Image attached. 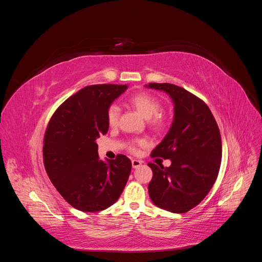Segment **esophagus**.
<instances>
[{"label": "esophagus", "mask_w": 262, "mask_h": 262, "mask_svg": "<svg viewBox=\"0 0 262 262\" xmlns=\"http://www.w3.org/2000/svg\"><path fill=\"white\" fill-rule=\"evenodd\" d=\"M131 163H132V167L133 168H139L140 166L142 165V161H139V160H132Z\"/></svg>", "instance_id": "obj_1"}]
</instances>
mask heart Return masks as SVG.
I'll return each instance as SVG.
<instances>
[{
  "label": "heart",
  "instance_id": "1",
  "mask_svg": "<svg viewBox=\"0 0 262 262\" xmlns=\"http://www.w3.org/2000/svg\"><path fill=\"white\" fill-rule=\"evenodd\" d=\"M130 104L136 108L138 112L147 119L150 125L158 128L162 125V119L161 117L156 116L161 110V102L153 95L147 93H139L133 95L130 98ZM119 114H120V109L117 105H112L108 108L107 112V121L110 126H115L119 120ZM145 141L140 140L137 141L136 144L132 146V150H136V145H144Z\"/></svg>",
  "mask_w": 262,
  "mask_h": 262
}]
</instances>
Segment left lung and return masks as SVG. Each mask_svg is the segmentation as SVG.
I'll return each instance as SVG.
<instances>
[{
  "mask_svg": "<svg viewBox=\"0 0 262 262\" xmlns=\"http://www.w3.org/2000/svg\"><path fill=\"white\" fill-rule=\"evenodd\" d=\"M147 89L164 92L173 104V119L152 156L170 160L169 167L149 163L153 178L148 193L156 207L186 213L199 204L215 182L222 158L219 126L205 102L182 87L149 83Z\"/></svg>",
  "mask_w": 262,
  "mask_h": 262,
  "instance_id": "obj_1",
  "label": "left lung"
}]
</instances>
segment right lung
I'll return each mask as SVG.
<instances>
[{"label": "right lung", "mask_w": 262, "mask_h": 262, "mask_svg": "<svg viewBox=\"0 0 262 262\" xmlns=\"http://www.w3.org/2000/svg\"><path fill=\"white\" fill-rule=\"evenodd\" d=\"M128 85L86 86L57 109L43 140L47 173L59 193L76 210L98 212L122 193L132 164L128 157L99 160L96 140L107 133V112Z\"/></svg>", "instance_id": "add662e5"}]
</instances>
